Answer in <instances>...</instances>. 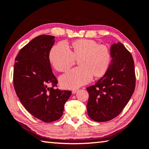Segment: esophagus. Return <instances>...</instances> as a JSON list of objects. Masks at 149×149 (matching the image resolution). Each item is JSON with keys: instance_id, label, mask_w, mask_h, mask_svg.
Wrapping results in <instances>:
<instances>
[{"instance_id": "esophagus-1", "label": "esophagus", "mask_w": 149, "mask_h": 149, "mask_svg": "<svg viewBox=\"0 0 149 149\" xmlns=\"http://www.w3.org/2000/svg\"><path fill=\"white\" fill-rule=\"evenodd\" d=\"M78 91V89H73L72 90V93L73 94H75Z\"/></svg>"}]
</instances>
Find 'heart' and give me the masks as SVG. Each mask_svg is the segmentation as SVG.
<instances>
[{
	"label": "heart",
	"instance_id": "heart-1",
	"mask_svg": "<svg viewBox=\"0 0 149 149\" xmlns=\"http://www.w3.org/2000/svg\"><path fill=\"white\" fill-rule=\"evenodd\" d=\"M70 49L65 42L52 48L49 59L52 65L59 72H66L79 59L80 66L68 71L60 77L61 85L66 88H77L89 83L93 76L101 77L109 68L111 55L109 48L98 45L93 40L79 39L72 44Z\"/></svg>",
	"mask_w": 149,
	"mask_h": 149
}]
</instances>
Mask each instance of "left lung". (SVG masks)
Wrapping results in <instances>:
<instances>
[{
  "instance_id": "left-lung-1",
  "label": "left lung",
  "mask_w": 149,
  "mask_h": 149,
  "mask_svg": "<svg viewBox=\"0 0 149 149\" xmlns=\"http://www.w3.org/2000/svg\"><path fill=\"white\" fill-rule=\"evenodd\" d=\"M112 59L103 77L86 88L89 98L87 112L94 121L111 120L129 101L136 86L134 63L132 55L121 42L110 48Z\"/></svg>"
}]
</instances>
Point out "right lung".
Instances as JSON below:
<instances>
[{"label": "right lung", "mask_w": 149, "mask_h": 149, "mask_svg": "<svg viewBox=\"0 0 149 149\" xmlns=\"http://www.w3.org/2000/svg\"><path fill=\"white\" fill-rule=\"evenodd\" d=\"M55 37L42 35L20 49L15 58L13 86L27 111L45 123L55 121L63 115L70 90H61L52 72L49 54Z\"/></svg>", "instance_id": "1"}]
</instances>
